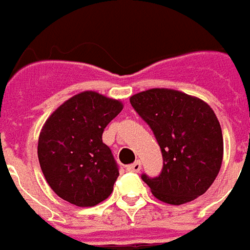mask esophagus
I'll return each mask as SVG.
<instances>
[{
  "instance_id": "34e87169",
  "label": "esophagus",
  "mask_w": 250,
  "mask_h": 250,
  "mask_svg": "<svg viewBox=\"0 0 250 250\" xmlns=\"http://www.w3.org/2000/svg\"><path fill=\"white\" fill-rule=\"evenodd\" d=\"M127 168H128L130 171H134V173H139L142 168L141 161H135L134 163H131V165H128V166H127Z\"/></svg>"
}]
</instances>
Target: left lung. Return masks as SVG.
<instances>
[{
  "label": "left lung",
  "mask_w": 250,
  "mask_h": 250,
  "mask_svg": "<svg viewBox=\"0 0 250 250\" xmlns=\"http://www.w3.org/2000/svg\"><path fill=\"white\" fill-rule=\"evenodd\" d=\"M131 105L151 127L163 155L157 178L142 175L152 195L182 205L208 190L220 173L224 139L209 104L168 88H151L130 98Z\"/></svg>",
  "instance_id": "obj_1"
}]
</instances>
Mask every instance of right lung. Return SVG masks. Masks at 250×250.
<instances>
[{"label":"right lung","mask_w":250,"mask_h":250,"mask_svg":"<svg viewBox=\"0 0 250 250\" xmlns=\"http://www.w3.org/2000/svg\"><path fill=\"white\" fill-rule=\"evenodd\" d=\"M122 109L120 100L84 91L46 119L37 155L46 182L60 198L89 208L111 195L119 170L102 135Z\"/></svg>","instance_id":"right-lung-1"}]
</instances>
